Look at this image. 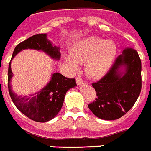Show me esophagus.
Instances as JSON below:
<instances>
[{"label":"esophagus","instance_id":"esophagus-1","mask_svg":"<svg viewBox=\"0 0 151 151\" xmlns=\"http://www.w3.org/2000/svg\"><path fill=\"white\" fill-rule=\"evenodd\" d=\"M76 82H77L78 85H82V83H83V80L81 78H76Z\"/></svg>","mask_w":151,"mask_h":151}]
</instances>
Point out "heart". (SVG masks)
<instances>
[{
  "mask_svg": "<svg viewBox=\"0 0 151 151\" xmlns=\"http://www.w3.org/2000/svg\"><path fill=\"white\" fill-rule=\"evenodd\" d=\"M116 46L111 40L92 36L76 43L71 50V56H65V61L73 68L77 62L86 61V71L93 78H99L110 69L116 55Z\"/></svg>",
  "mask_w": 151,
  "mask_h": 151,
  "instance_id": "obj_1",
  "label": "heart"
}]
</instances>
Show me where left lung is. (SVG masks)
Listing matches in <instances>:
<instances>
[{
    "label": "left lung",
    "instance_id": "left-lung-1",
    "mask_svg": "<svg viewBox=\"0 0 151 151\" xmlns=\"http://www.w3.org/2000/svg\"><path fill=\"white\" fill-rule=\"evenodd\" d=\"M122 67L124 72L120 71ZM92 86L97 98L88 108L96 116L106 120L123 116L136 103L142 90V62L137 52L126 47L108 72Z\"/></svg>",
    "mask_w": 151,
    "mask_h": 151
}]
</instances>
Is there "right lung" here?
Masks as SVG:
<instances>
[{"label":"right lung","instance_id":"1","mask_svg":"<svg viewBox=\"0 0 151 151\" xmlns=\"http://www.w3.org/2000/svg\"><path fill=\"white\" fill-rule=\"evenodd\" d=\"M31 48L43 51L53 59L60 57V48L52 46L47 39L46 34H37L18 43L14 50L12 59L22 50ZM10 63L8 69L9 93L13 103L22 113L37 122H47L56 116L62 108L66 92L77 86L74 78H68L59 73H53L47 85L39 92L25 97H19L13 93L10 81L13 77Z\"/></svg>","mask_w":151,"mask_h":151}]
</instances>
